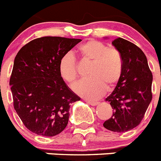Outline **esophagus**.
Returning <instances> with one entry per match:
<instances>
[{
    "label": "esophagus",
    "mask_w": 161,
    "mask_h": 161,
    "mask_svg": "<svg viewBox=\"0 0 161 161\" xmlns=\"http://www.w3.org/2000/svg\"><path fill=\"white\" fill-rule=\"evenodd\" d=\"M86 103L91 106H97V104L99 103L98 102H92V101H89V100H86Z\"/></svg>",
    "instance_id": "34e87169"
}]
</instances>
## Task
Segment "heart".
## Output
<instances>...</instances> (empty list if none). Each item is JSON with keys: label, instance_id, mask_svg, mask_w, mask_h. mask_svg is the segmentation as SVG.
<instances>
[{"label": "heart", "instance_id": "obj_1", "mask_svg": "<svg viewBox=\"0 0 161 161\" xmlns=\"http://www.w3.org/2000/svg\"><path fill=\"white\" fill-rule=\"evenodd\" d=\"M78 50L84 59L92 62L88 76L73 86L75 93L87 99L95 100L103 95L105 88L112 90L122 72V60L119 52L106 44L91 40L80 45ZM58 70L61 77L71 85L77 77L76 63L71 53H65L59 61Z\"/></svg>", "mask_w": 161, "mask_h": 161}]
</instances>
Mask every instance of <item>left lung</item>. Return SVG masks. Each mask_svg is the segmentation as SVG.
Masks as SVG:
<instances>
[{"instance_id":"8db88e82","label":"left lung","mask_w":161,"mask_h":161,"mask_svg":"<svg viewBox=\"0 0 161 161\" xmlns=\"http://www.w3.org/2000/svg\"><path fill=\"white\" fill-rule=\"evenodd\" d=\"M108 39V37H104ZM120 54L122 72L112 93L105 99L114 110L104 128L117 133L138 126L152 101V73L142 49L123 38L112 42Z\"/></svg>"}]
</instances>
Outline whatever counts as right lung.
<instances>
[{
	"label": "right lung",
	"mask_w": 161,
	"mask_h": 161,
	"mask_svg": "<svg viewBox=\"0 0 161 161\" xmlns=\"http://www.w3.org/2000/svg\"><path fill=\"white\" fill-rule=\"evenodd\" d=\"M80 39L44 36L18 52L9 80L14 107L24 125L34 134L52 137L68 123L70 104L80 101L61 77V58Z\"/></svg>",
	"instance_id": "1"
}]
</instances>
